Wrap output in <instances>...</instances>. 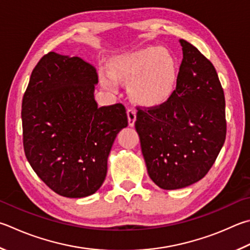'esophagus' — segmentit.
<instances>
[{"mask_svg":"<svg viewBox=\"0 0 250 250\" xmlns=\"http://www.w3.org/2000/svg\"><path fill=\"white\" fill-rule=\"evenodd\" d=\"M126 115H128L129 125L133 126L135 120H137V111H135V109H133V108H129V109L126 110Z\"/></svg>","mask_w":250,"mask_h":250,"instance_id":"obj_1","label":"esophagus"}]
</instances>
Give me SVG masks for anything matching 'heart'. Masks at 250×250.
Here are the masks:
<instances>
[{
    "label": "heart",
    "instance_id": "b5f03b06",
    "mask_svg": "<svg viewBox=\"0 0 250 250\" xmlns=\"http://www.w3.org/2000/svg\"><path fill=\"white\" fill-rule=\"evenodd\" d=\"M111 72H99L102 85L116 90V79L129 82V92L143 105H157L169 97L177 80L174 57L157 48H146L126 53L111 61Z\"/></svg>",
    "mask_w": 250,
    "mask_h": 250
}]
</instances>
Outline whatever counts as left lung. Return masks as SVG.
<instances>
[{
  "instance_id": "8db88e82",
  "label": "left lung",
  "mask_w": 250,
  "mask_h": 250,
  "mask_svg": "<svg viewBox=\"0 0 250 250\" xmlns=\"http://www.w3.org/2000/svg\"><path fill=\"white\" fill-rule=\"evenodd\" d=\"M176 89L161 105L138 107L135 129L147 174L158 187H188L208 174L225 142V98L212 63L180 39Z\"/></svg>"
}]
</instances>
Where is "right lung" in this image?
<instances>
[{
    "label": "right lung",
    "instance_id": "obj_1",
    "mask_svg": "<svg viewBox=\"0 0 250 250\" xmlns=\"http://www.w3.org/2000/svg\"><path fill=\"white\" fill-rule=\"evenodd\" d=\"M96 69L79 57L49 52L31 72L21 104L27 161L48 187L66 198L97 191L119 131L128 125L122 104L98 107Z\"/></svg>",
    "mask_w": 250,
    "mask_h": 250
}]
</instances>
